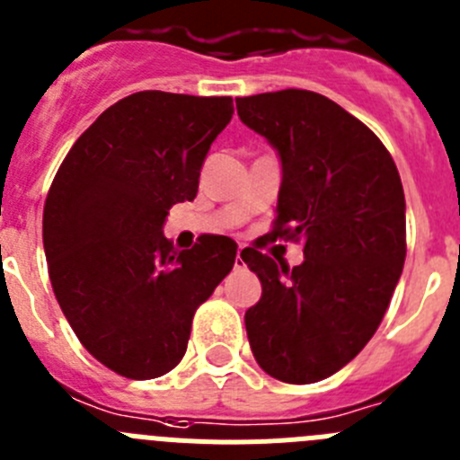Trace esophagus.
I'll return each instance as SVG.
<instances>
[{"instance_id": "34e87169", "label": "esophagus", "mask_w": 460, "mask_h": 460, "mask_svg": "<svg viewBox=\"0 0 460 460\" xmlns=\"http://www.w3.org/2000/svg\"><path fill=\"white\" fill-rule=\"evenodd\" d=\"M234 268H235V270L244 268V252H243V247H240L238 254H235V263H234Z\"/></svg>"}]
</instances>
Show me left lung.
<instances>
[{
    "mask_svg": "<svg viewBox=\"0 0 460 460\" xmlns=\"http://www.w3.org/2000/svg\"><path fill=\"white\" fill-rule=\"evenodd\" d=\"M235 106L281 161L270 238L304 244L293 270L243 250L263 286L244 313L247 338L270 376L315 384L345 367L384 320L406 259L404 188L384 143L324 94L288 88Z\"/></svg>",
    "mask_w": 460,
    "mask_h": 460,
    "instance_id": "left-lung-1",
    "label": "left lung"
}]
</instances>
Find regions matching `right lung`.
Instances as JSON below:
<instances>
[{
  "label": "right lung",
  "mask_w": 460,
  "mask_h": 460,
  "mask_svg": "<svg viewBox=\"0 0 460 460\" xmlns=\"http://www.w3.org/2000/svg\"><path fill=\"white\" fill-rule=\"evenodd\" d=\"M231 97L161 90L106 109L72 145L42 213L51 288L81 345L127 379L179 366L197 306L231 272L238 244L201 235L174 252L167 210L192 201Z\"/></svg>",
  "instance_id": "1"
}]
</instances>
